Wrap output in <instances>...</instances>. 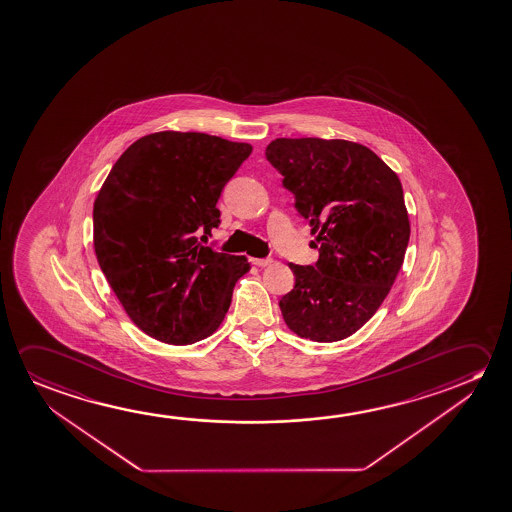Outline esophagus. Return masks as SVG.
<instances>
[{
  "label": "esophagus",
  "mask_w": 512,
  "mask_h": 512,
  "mask_svg": "<svg viewBox=\"0 0 512 512\" xmlns=\"http://www.w3.org/2000/svg\"><path fill=\"white\" fill-rule=\"evenodd\" d=\"M252 262L259 268H266L269 264H273V259H253Z\"/></svg>",
  "instance_id": "34e87169"
}]
</instances>
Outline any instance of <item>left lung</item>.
<instances>
[{
    "instance_id": "left-lung-1",
    "label": "left lung",
    "mask_w": 512,
    "mask_h": 512,
    "mask_svg": "<svg viewBox=\"0 0 512 512\" xmlns=\"http://www.w3.org/2000/svg\"><path fill=\"white\" fill-rule=\"evenodd\" d=\"M266 158L319 250L315 266L289 264L296 284L280 299L285 324L314 342L347 339L376 314L404 262L401 181L372 150L347 140L276 138Z\"/></svg>"
}]
</instances>
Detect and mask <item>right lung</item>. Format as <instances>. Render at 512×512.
Masks as SVG:
<instances>
[{
    "mask_svg": "<svg viewBox=\"0 0 512 512\" xmlns=\"http://www.w3.org/2000/svg\"><path fill=\"white\" fill-rule=\"evenodd\" d=\"M250 143L205 133L147 134L118 158L94 202V248L118 301L143 333L184 346L213 335L243 255L202 241L220 225L218 198Z\"/></svg>",
    "mask_w": 512,
    "mask_h": 512,
    "instance_id": "right-lung-1",
    "label": "right lung"
}]
</instances>
